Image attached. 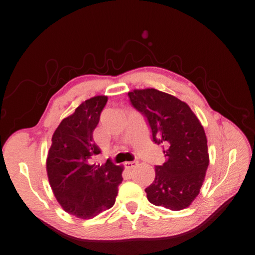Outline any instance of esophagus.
I'll use <instances>...</instances> for the list:
<instances>
[{"mask_svg": "<svg viewBox=\"0 0 255 255\" xmlns=\"http://www.w3.org/2000/svg\"><path fill=\"white\" fill-rule=\"evenodd\" d=\"M137 164V162L135 161H128V162H126V166L128 167V169H133L134 166H135Z\"/></svg>", "mask_w": 255, "mask_h": 255, "instance_id": "1", "label": "esophagus"}]
</instances>
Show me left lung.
<instances>
[{
	"mask_svg": "<svg viewBox=\"0 0 255 255\" xmlns=\"http://www.w3.org/2000/svg\"><path fill=\"white\" fill-rule=\"evenodd\" d=\"M128 98L147 119L153 141L163 145L165 162L145 189L152 204L172 211L189 208L205 180L210 157L204 128L183 101L155 89L133 90Z\"/></svg>",
	"mask_w": 255,
	"mask_h": 255,
	"instance_id": "obj_1",
	"label": "left lung"
}]
</instances>
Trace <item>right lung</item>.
<instances>
[{
	"instance_id": "add662e5",
	"label": "right lung",
	"mask_w": 255,
	"mask_h": 255,
	"mask_svg": "<svg viewBox=\"0 0 255 255\" xmlns=\"http://www.w3.org/2000/svg\"><path fill=\"white\" fill-rule=\"evenodd\" d=\"M107 102V95H97L80 104L56 128L47 152L46 172L55 199L65 212L82 220L111 209L123 180V165L90 163L101 153L93 131Z\"/></svg>"
}]
</instances>
